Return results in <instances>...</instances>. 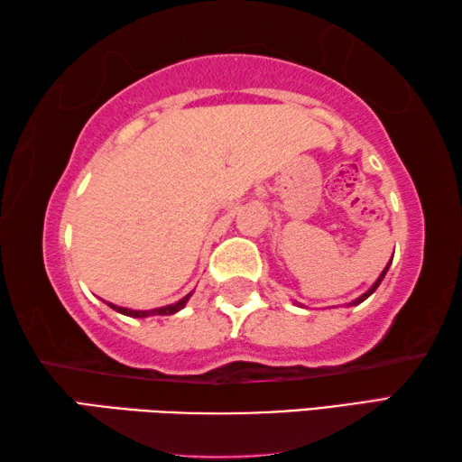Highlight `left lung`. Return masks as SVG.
I'll return each instance as SVG.
<instances>
[{"label": "left lung", "instance_id": "8db88e82", "mask_svg": "<svg viewBox=\"0 0 462 462\" xmlns=\"http://www.w3.org/2000/svg\"><path fill=\"white\" fill-rule=\"evenodd\" d=\"M389 264H391V261H389ZM389 264H387V267L385 269H383V273H381V275H379V279L377 281H374V283L371 285V289H369V291H365L361 297H356V300L353 301V303H348V306H358V303H363L365 300H366V297H369L373 291H374V289H377L379 285H381V281H383V277H385V273H387V269H389Z\"/></svg>", "mask_w": 462, "mask_h": 462}]
</instances>
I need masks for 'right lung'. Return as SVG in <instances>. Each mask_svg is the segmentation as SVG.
Listing matches in <instances>:
<instances>
[{
	"label": "right lung",
	"instance_id": "obj_1",
	"mask_svg": "<svg viewBox=\"0 0 462 462\" xmlns=\"http://www.w3.org/2000/svg\"><path fill=\"white\" fill-rule=\"evenodd\" d=\"M189 295H185L183 300H179L177 303H171V306H165V308H154V310H128V308H120V306H114V303H107L109 308L120 311V314L124 316H130V318H148V316H171V314H177L179 310L185 308L187 300H189Z\"/></svg>",
	"mask_w": 462,
	"mask_h": 462
}]
</instances>
